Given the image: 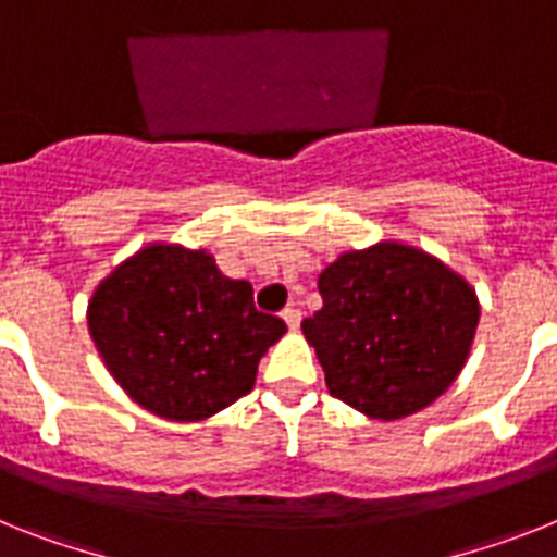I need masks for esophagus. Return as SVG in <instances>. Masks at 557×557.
<instances>
[{"mask_svg": "<svg viewBox=\"0 0 557 557\" xmlns=\"http://www.w3.org/2000/svg\"><path fill=\"white\" fill-rule=\"evenodd\" d=\"M282 319L287 321L289 330H298V324H301V312H298L296 307H287V310L282 312Z\"/></svg>", "mask_w": 557, "mask_h": 557, "instance_id": "esophagus-1", "label": "esophagus"}]
</instances>
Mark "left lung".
<instances>
[{
  "label": "left lung",
  "mask_w": 557,
  "mask_h": 557,
  "mask_svg": "<svg viewBox=\"0 0 557 557\" xmlns=\"http://www.w3.org/2000/svg\"><path fill=\"white\" fill-rule=\"evenodd\" d=\"M324 298L301 321L330 395L381 421L424 410L467 364L478 307L470 282L430 252L379 242L319 275Z\"/></svg>",
  "instance_id": "8db88e82"
}]
</instances>
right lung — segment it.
<instances>
[{"label":"right lung","instance_id":"obj_1","mask_svg":"<svg viewBox=\"0 0 557 557\" xmlns=\"http://www.w3.org/2000/svg\"><path fill=\"white\" fill-rule=\"evenodd\" d=\"M87 327L119 387L168 421H205L250 393L261 356L287 333L210 252L162 242L96 287Z\"/></svg>","mask_w":557,"mask_h":557}]
</instances>
